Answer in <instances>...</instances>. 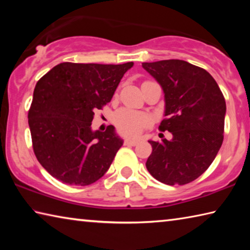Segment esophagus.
Returning <instances> with one entry per match:
<instances>
[{"label": "esophagus", "instance_id": "obj_1", "mask_svg": "<svg viewBox=\"0 0 250 250\" xmlns=\"http://www.w3.org/2000/svg\"><path fill=\"white\" fill-rule=\"evenodd\" d=\"M139 142H140V139L129 138V139H125V146H137Z\"/></svg>", "mask_w": 250, "mask_h": 250}]
</instances>
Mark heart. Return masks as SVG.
I'll list each match as a JSON object with an SVG mask.
<instances>
[{"label": "heart", "mask_w": 250, "mask_h": 250, "mask_svg": "<svg viewBox=\"0 0 250 250\" xmlns=\"http://www.w3.org/2000/svg\"><path fill=\"white\" fill-rule=\"evenodd\" d=\"M113 121L119 132L125 135L137 134L150 124L149 118L146 115L125 109L118 111Z\"/></svg>", "instance_id": "b5f03b06"}]
</instances>
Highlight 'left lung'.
<instances>
[{"mask_svg":"<svg viewBox=\"0 0 250 250\" xmlns=\"http://www.w3.org/2000/svg\"><path fill=\"white\" fill-rule=\"evenodd\" d=\"M142 67L162 87L167 118L159 128L173 135L170 141H149L152 153L146 167L164 184L191 183L209 167L222 146L223 92L209 73L185 61L142 62Z\"/></svg>","mask_w":250,"mask_h":250,"instance_id":"1","label":"left lung"}]
</instances>
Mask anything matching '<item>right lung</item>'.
<instances>
[{"label": "right lung", "instance_id": "obj_1", "mask_svg": "<svg viewBox=\"0 0 250 250\" xmlns=\"http://www.w3.org/2000/svg\"><path fill=\"white\" fill-rule=\"evenodd\" d=\"M121 65L62 62L37 82L28 110L33 150L50 175L69 185L104 176L124 141L113 125L91 130L95 111L110 103L125 71Z\"/></svg>", "mask_w": 250, "mask_h": 250}]
</instances>
